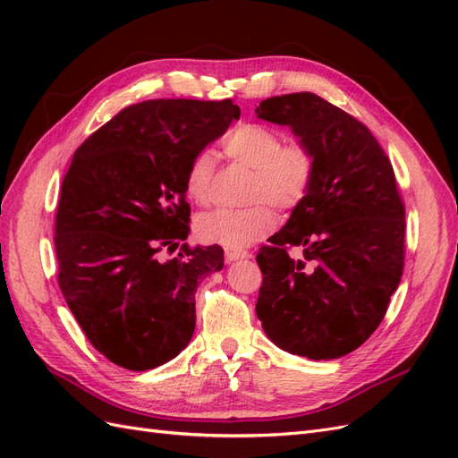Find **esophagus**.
<instances>
[{
  "label": "esophagus",
  "instance_id": "34e87169",
  "mask_svg": "<svg viewBox=\"0 0 458 458\" xmlns=\"http://www.w3.org/2000/svg\"><path fill=\"white\" fill-rule=\"evenodd\" d=\"M250 254H248L246 250H225V261L227 263H231V261H237V259H244V258H248Z\"/></svg>",
  "mask_w": 458,
  "mask_h": 458
}]
</instances>
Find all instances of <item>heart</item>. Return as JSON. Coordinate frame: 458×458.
<instances>
[{"label":"heart","mask_w":458,"mask_h":458,"mask_svg":"<svg viewBox=\"0 0 458 458\" xmlns=\"http://www.w3.org/2000/svg\"><path fill=\"white\" fill-rule=\"evenodd\" d=\"M224 152L233 162L254 170L248 199L256 204L244 210L221 208L202 214L197 219V237L206 244L239 250L275 229L276 216L267 201L279 210H294L308 197L315 177V155L306 143H284L281 131L254 122L234 128L224 140ZM214 170L212 150L202 148L192 155L185 174L191 200L200 206L212 202Z\"/></svg>","instance_id":"obj_1"}]
</instances>
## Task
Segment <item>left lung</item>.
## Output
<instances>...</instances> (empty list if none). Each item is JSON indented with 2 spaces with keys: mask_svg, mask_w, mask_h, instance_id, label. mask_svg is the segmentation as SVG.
<instances>
[{
  "mask_svg": "<svg viewBox=\"0 0 458 458\" xmlns=\"http://www.w3.org/2000/svg\"><path fill=\"white\" fill-rule=\"evenodd\" d=\"M261 120L293 128L315 155L308 197L256 256V313L281 350L336 359L386 315L403 275L405 206L390 158L363 122L310 91L261 101ZM302 248L304 259L287 256Z\"/></svg>",
  "mask_w": 458,
  "mask_h": 458,
  "instance_id": "8db88e82",
  "label": "left lung"
}]
</instances>
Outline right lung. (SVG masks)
<instances>
[{
    "label": "right lung",
    "mask_w": 458,
    "mask_h": 458,
    "mask_svg": "<svg viewBox=\"0 0 458 458\" xmlns=\"http://www.w3.org/2000/svg\"><path fill=\"white\" fill-rule=\"evenodd\" d=\"M239 116L231 99L143 101L74 152L55 216L59 286L93 348L118 367H160L192 338L199 281L224 267V248L158 254L189 234V160Z\"/></svg>",
    "instance_id": "obj_1"
}]
</instances>
